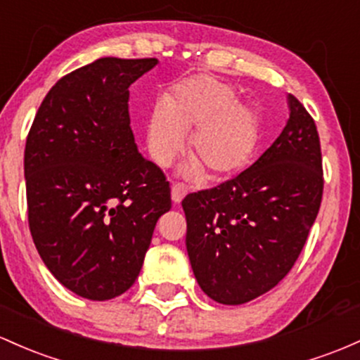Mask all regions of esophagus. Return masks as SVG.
I'll list each match as a JSON object with an SVG mask.
<instances>
[{"label":"esophagus","mask_w":360,"mask_h":360,"mask_svg":"<svg viewBox=\"0 0 360 360\" xmlns=\"http://www.w3.org/2000/svg\"><path fill=\"white\" fill-rule=\"evenodd\" d=\"M186 193H188V188L184 186V184H181V183L172 184V201L174 203H181L184 196H186Z\"/></svg>","instance_id":"34e87169"}]
</instances>
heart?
Segmentation results:
<instances>
[{
	"label": "heart",
	"instance_id": "1",
	"mask_svg": "<svg viewBox=\"0 0 360 360\" xmlns=\"http://www.w3.org/2000/svg\"><path fill=\"white\" fill-rule=\"evenodd\" d=\"M165 104L155 105L148 121L150 155L162 167L183 152L193 129L191 153L198 160L189 169L193 174L203 167L210 179H224L250 162L258 143V116L238 102L231 86L195 78L177 86Z\"/></svg>",
	"mask_w": 360,
	"mask_h": 360
}]
</instances>
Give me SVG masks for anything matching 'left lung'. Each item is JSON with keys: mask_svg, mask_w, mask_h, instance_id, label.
I'll list each match as a JSON object with an SVG mask.
<instances>
[{"mask_svg": "<svg viewBox=\"0 0 360 360\" xmlns=\"http://www.w3.org/2000/svg\"><path fill=\"white\" fill-rule=\"evenodd\" d=\"M289 121L251 167L189 193L186 250L201 290L238 306L274 289L297 262L323 196L314 120L289 96Z\"/></svg>", "mask_w": 360, "mask_h": 360, "instance_id": "1", "label": "left lung"}]
</instances>
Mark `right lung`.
<instances>
[{
    "mask_svg": "<svg viewBox=\"0 0 360 360\" xmlns=\"http://www.w3.org/2000/svg\"><path fill=\"white\" fill-rule=\"evenodd\" d=\"M155 58H101L47 92L25 143L29 227L59 283L90 301L135 283L157 220L171 210L164 172L138 153L129 85Z\"/></svg>",
    "mask_w": 360,
    "mask_h": 360,
    "instance_id": "add662e5",
    "label": "right lung"
}]
</instances>
